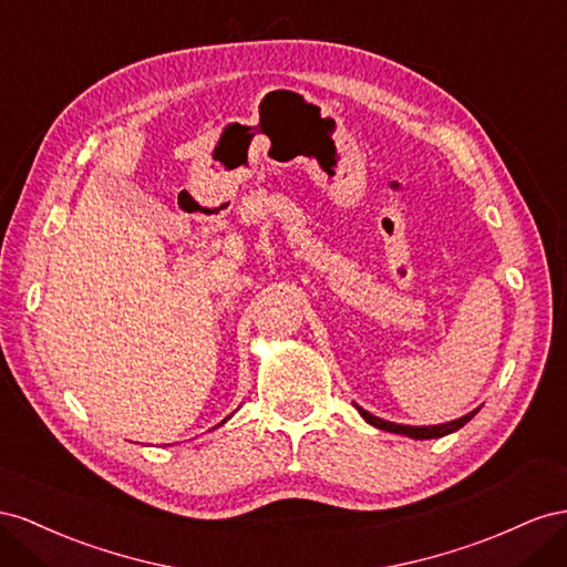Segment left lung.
Instances as JSON below:
<instances>
[{
  "label": "left lung",
  "mask_w": 567,
  "mask_h": 567,
  "mask_svg": "<svg viewBox=\"0 0 567 567\" xmlns=\"http://www.w3.org/2000/svg\"><path fill=\"white\" fill-rule=\"evenodd\" d=\"M355 409H359V413L363 415L365 423L375 425L378 430H384V432H396V434H406V436H413V440H436V436H444V434L456 432V430H461V427L467 423V420H473V417H475V413L480 411V409H475V411H471L467 415H463V417H458V420H451V423H444V425H423V427H413V425L390 423V420H382V417H378V415H373V413L363 411L361 406H355Z\"/></svg>",
  "instance_id": "left-lung-1"
}]
</instances>
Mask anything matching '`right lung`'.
Returning a JSON list of instances; mask_svg holds the SVG:
<instances>
[{"label": "right lung", "mask_w": 567, "mask_h": 567, "mask_svg": "<svg viewBox=\"0 0 567 567\" xmlns=\"http://www.w3.org/2000/svg\"><path fill=\"white\" fill-rule=\"evenodd\" d=\"M223 423H225V420H223Z\"/></svg>", "instance_id": "add662e5"}]
</instances>
